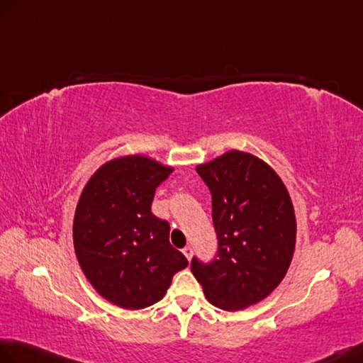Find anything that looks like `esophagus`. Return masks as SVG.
Returning <instances> with one entry per match:
<instances>
[{
    "mask_svg": "<svg viewBox=\"0 0 363 363\" xmlns=\"http://www.w3.org/2000/svg\"><path fill=\"white\" fill-rule=\"evenodd\" d=\"M182 254L187 257V259L190 261L191 259V257H193V249H191V246H185L184 249H182Z\"/></svg>",
    "mask_w": 363,
    "mask_h": 363,
    "instance_id": "obj_1",
    "label": "esophagus"
}]
</instances>
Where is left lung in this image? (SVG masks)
<instances>
[{"instance_id": "left-lung-1", "label": "left lung", "mask_w": 363, "mask_h": 363, "mask_svg": "<svg viewBox=\"0 0 363 363\" xmlns=\"http://www.w3.org/2000/svg\"><path fill=\"white\" fill-rule=\"evenodd\" d=\"M212 195L218 250L193 257L191 274L207 300L240 311L266 298L288 272L296 247V215L284 184L266 162L238 150L198 165Z\"/></svg>"}]
</instances>
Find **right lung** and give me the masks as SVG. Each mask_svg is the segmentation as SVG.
Returning a JSON list of instances; mask_svg holds the SVG:
<instances>
[{
	"label": "right lung",
	"instance_id": "1",
	"mask_svg": "<svg viewBox=\"0 0 363 363\" xmlns=\"http://www.w3.org/2000/svg\"><path fill=\"white\" fill-rule=\"evenodd\" d=\"M173 168L139 155L109 161L91 176L74 216L79 264L100 296L125 309L155 305L189 261L170 244V224L151 213Z\"/></svg>",
	"mask_w": 363,
	"mask_h": 363
}]
</instances>
